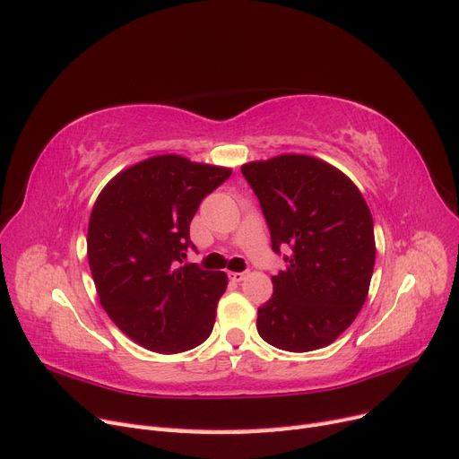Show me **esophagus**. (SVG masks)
I'll return each mask as SVG.
<instances>
[{
	"mask_svg": "<svg viewBox=\"0 0 459 459\" xmlns=\"http://www.w3.org/2000/svg\"><path fill=\"white\" fill-rule=\"evenodd\" d=\"M228 275H230L231 281H238L239 283V281H243L245 277H247V272H230Z\"/></svg>",
	"mask_w": 459,
	"mask_h": 459,
	"instance_id": "1",
	"label": "esophagus"
}]
</instances>
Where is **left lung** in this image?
<instances>
[{"label": "left lung", "mask_w": 459, "mask_h": 459, "mask_svg": "<svg viewBox=\"0 0 459 459\" xmlns=\"http://www.w3.org/2000/svg\"><path fill=\"white\" fill-rule=\"evenodd\" d=\"M270 228L289 247L273 295L258 308V335L275 349L310 352L331 344L364 307L375 266L373 218L359 189L335 166L280 155L241 166Z\"/></svg>", "instance_id": "1"}]
</instances>
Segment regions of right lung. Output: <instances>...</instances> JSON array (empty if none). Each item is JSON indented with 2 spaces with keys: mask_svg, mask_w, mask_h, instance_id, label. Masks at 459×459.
<instances>
[{
  "mask_svg": "<svg viewBox=\"0 0 459 459\" xmlns=\"http://www.w3.org/2000/svg\"><path fill=\"white\" fill-rule=\"evenodd\" d=\"M230 169L159 155L117 174L97 197L88 260L101 307L143 349L176 354L212 333L224 272L184 264L189 224Z\"/></svg>",
  "mask_w": 459,
  "mask_h": 459,
  "instance_id": "obj_1",
  "label": "right lung"
}]
</instances>
